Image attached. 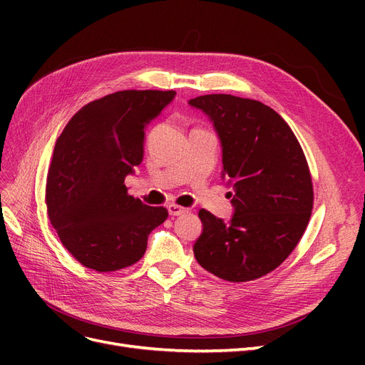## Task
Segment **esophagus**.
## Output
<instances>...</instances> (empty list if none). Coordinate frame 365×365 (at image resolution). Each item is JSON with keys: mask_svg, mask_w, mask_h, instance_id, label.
Wrapping results in <instances>:
<instances>
[{"mask_svg": "<svg viewBox=\"0 0 365 365\" xmlns=\"http://www.w3.org/2000/svg\"><path fill=\"white\" fill-rule=\"evenodd\" d=\"M168 210H169V215H170V216H181V215L189 212V210H187L185 207L176 205V204H170V205L168 207Z\"/></svg>", "mask_w": 365, "mask_h": 365, "instance_id": "obj_1", "label": "esophagus"}]
</instances>
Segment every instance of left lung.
I'll use <instances>...</instances> for the list:
<instances>
[{
  "instance_id": "8db88e82",
  "label": "left lung",
  "mask_w": 365,
  "mask_h": 365,
  "mask_svg": "<svg viewBox=\"0 0 365 365\" xmlns=\"http://www.w3.org/2000/svg\"><path fill=\"white\" fill-rule=\"evenodd\" d=\"M189 105L213 121L235 207L228 222L200 210L204 230L195 257L222 280H256L286 260L311 219L314 189L303 149L289 125L262 102L207 94Z\"/></svg>"
}]
</instances>
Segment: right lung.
I'll list each match as a JSON object with an SVG mask.
<instances>
[{
	"label": "right lung",
	"mask_w": 365,
	"mask_h": 365,
	"mask_svg": "<svg viewBox=\"0 0 365 365\" xmlns=\"http://www.w3.org/2000/svg\"><path fill=\"white\" fill-rule=\"evenodd\" d=\"M175 91L126 90L85 105L62 130L46 201L62 245L85 268L111 272L137 263L169 213L128 195L125 178L143 161L145 128Z\"/></svg>",
	"instance_id": "add662e5"
}]
</instances>
